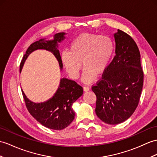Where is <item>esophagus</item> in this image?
<instances>
[{"instance_id": "esophagus-1", "label": "esophagus", "mask_w": 157, "mask_h": 157, "mask_svg": "<svg viewBox=\"0 0 157 157\" xmlns=\"http://www.w3.org/2000/svg\"><path fill=\"white\" fill-rule=\"evenodd\" d=\"M89 89H90V88H89V86H85L83 87V90H84V91L85 92H86V91H89Z\"/></svg>"}]
</instances>
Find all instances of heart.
<instances>
[{
	"label": "heart",
	"mask_w": 157,
	"mask_h": 157,
	"mask_svg": "<svg viewBox=\"0 0 157 157\" xmlns=\"http://www.w3.org/2000/svg\"><path fill=\"white\" fill-rule=\"evenodd\" d=\"M114 52V43L107 35L85 33L72 41L69 51L60 53V59L70 77L78 78L85 67L82 79L85 83L93 82L97 74H101L107 68Z\"/></svg>",
	"instance_id": "heart-1"
}]
</instances>
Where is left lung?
I'll use <instances>...</instances> for the list:
<instances>
[{
  "instance_id": "left-lung-1",
  "label": "left lung",
  "mask_w": 157,
  "mask_h": 157,
  "mask_svg": "<svg viewBox=\"0 0 157 157\" xmlns=\"http://www.w3.org/2000/svg\"><path fill=\"white\" fill-rule=\"evenodd\" d=\"M115 53L102 78L92 90L96 94L97 117L105 123L117 124L127 120L139 105L144 73L139 49L127 33L114 34Z\"/></svg>"
}]
</instances>
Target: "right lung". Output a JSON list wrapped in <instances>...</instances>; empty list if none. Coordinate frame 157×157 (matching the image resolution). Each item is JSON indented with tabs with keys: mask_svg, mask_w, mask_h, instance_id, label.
I'll return each instance as SVG.
<instances>
[{
	"mask_svg": "<svg viewBox=\"0 0 157 157\" xmlns=\"http://www.w3.org/2000/svg\"><path fill=\"white\" fill-rule=\"evenodd\" d=\"M64 33H57L54 36V40L44 41V39H41L30 44L21 60L20 72L29 54L36 49H46L53 52L62 68L60 52L56 47H58L57 43L64 39ZM82 93L83 89L81 85L75 81L67 78L60 80V86L54 96L43 103L36 104L29 101L22 90L25 105L29 113L44 127L58 131L67 127L74 120L75 114L72 106Z\"/></svg>",
	"mask_w": 157,
	"mask_h": 157,
	"instance_id": "right-lung-1",
	"label": "right lung"
}]
</instances>
